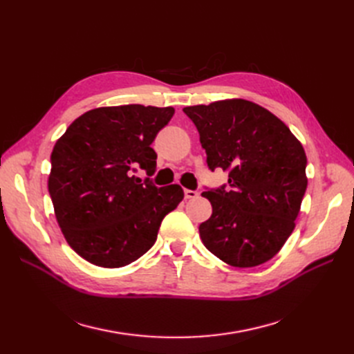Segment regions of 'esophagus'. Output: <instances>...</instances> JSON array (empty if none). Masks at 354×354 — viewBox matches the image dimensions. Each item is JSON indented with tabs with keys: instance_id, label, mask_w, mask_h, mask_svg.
Instances as JSON below:
<instances>
[{
	"instance_id": "34e87169",
	"label": "esophagus",
	"mask_w": 354,
	"mask_h": 354,
	"mask_svg": "<svg viewBox=\"0 0 354 354\" xmlns=\"http://www.w3.org/2000/svg\"><path fill=\"white\" fill-rule=\"evenodd\" d=\"M198 195H199V192H196V190L185 189V196H186V199H195V198H198Z\"/></svg>"
}]
</instances>
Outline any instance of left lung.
I'll use <instances>...</instances> for the list:
<instances>
[{"instance_id": "1", "label": "left lung", "mask_w": 354, "mask_h": 354, "mask_svg": "<svg viewBox=\"0 0 354 354\" xmlns=\"http://www.w3.org/2000/svg\"><path fill=\"white\" fill-rule=\"evenodd\" d=\"M211 171L226 185L207 189L211 217L199 226L203 245L233 267L260 266L281 251L295 227L307 189L306 152L272 112L243 99L187 106Z\"/></svg>"}]
</instances>
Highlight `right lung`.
I'll return each mask as SVG.
<instances>
[{
    "instance_id": "obj_1",
    "label": "right lung",
    "mask_w": 354,
    "mask_h": 354,
    "mask_svg": "<svg viewBox=\"0 0 354 354\" xmlns=\"http://www.w3.org/2000/svg\"><path fill=\"white\" fill-rule=\"evenodd\" d=\"M173 108L125 104L77 118L51 152L48 192L63 236L91 264L124 267L152 248L160 223L183 199L178 185L158 187L151 177L156 134Z\"/></svg>"
}]
</instances>
